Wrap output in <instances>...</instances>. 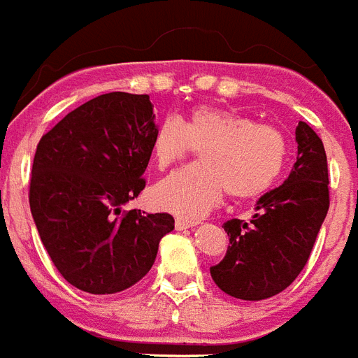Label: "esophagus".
Returning <instances> with one entry per match:
<instances>
[{"mask_svg":"<svg viewBox=\"0 0 358 358\" xmlns=\"http://www.w3.org/2000/svg\"><path fill=\"white\" fill-rule=\"evenodd\" d=\"M197 224V221H192V219H185V217H177L176 219V228L177 230H186V228H194Z\"/></svg>","mask_w":358,"mask_h":358,"instance_id":"1","label":"esophagus"}]
</instances>
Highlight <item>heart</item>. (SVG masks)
<instances>
[{
  "instance_id": "obj_1",
  "label": "heart",
  "mask_w": 358,
  "mask_h": 358,
  "mask_svg": "<svg viewBox=\"0 0 358 358\" xmlns=\"http://www.w3.org/2000/svg\"><path fill=\"white\" fill-rule=\"evenodd\" d=\"M203 146L201 163L179 168L152 188L157 208L181 217H201L221 203L226 192L252 199L270 190L282 172L288 143L277 127L221 106H195L188 119L170 114L152 137L159 170L172 166Z\"/></svg>"
}]
</instances>
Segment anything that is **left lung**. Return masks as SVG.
<instances>
[{"label":"left lung","instance_id":"left-lung-1","mask_svg":"<svg viewBox=\"0 0 358 358\" xmlns=\"http://www.w3.org/2000/svg\"><path fill=\"white\" fill-rule=\"evenodd\" d=\"M297 161L288 179L257 201L250 222L226 221L230 246L210 268L224 293L243 301H262L286 289L306 266L329 208L328 161L313 128H295Z\"/></svg>","mask_w":358,"mask_h":358}]
</instances>
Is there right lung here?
Returning a JSON list of instances; mask_svg holds the SVG:
<instances>
[{"instance_id":"right-lung-1","label":"right lung","mask_w":358,"mask_h":358,"mask_svg":"<svg viewBox=\"0 0 358 358\" xmlns=\"http://www.w3.org/2000/svg\"><path fill=\"white\" fill-rule=\"evenodd\" d=\"M154 119L146 94L110 92L66 114L36 148L34 222L57 271L87 293L134 286L173 230L170 213L121 210L146 185Z\"/></svg>"}]
</instances>
